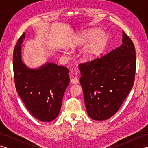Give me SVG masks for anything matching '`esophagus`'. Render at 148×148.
<instances>
[{"label": "esophagus", "mask_w": 148, "mask_h": 148, "mask_svg": "<svg viewBox=\"0 0 148 148\" xmlns=\"http://www.w3.org/2000/svg\"><path fill=\"white\" fill-rule=\"evenodd\" d=\"M71 82L73 84H77L78 83H79V80L77 79V78L74 77V78H72V79H71Z\"/></svg>", "instance_id": "34e87169"}]
</instances>
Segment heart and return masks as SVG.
Wrapping results in <instances>:
<instances>
[{"instance_id": "b5f03b06", "label": "heart", "mask_w": 148, "mask_h": 148, "mask_svg": "<svg viewBox=\"0 0 148 148\" xmlns=\"http://www.w3.org/2000/svg\"><path fill=\"white\" fill-rule=\"evenodd\" d=\"M99 32L100 30L98 29H90L80 32L69 43L68 47L74 49L89 42L81 52V58L86 62H93L101 55L108 42V35Z\"/></svg>"}]
</instances>
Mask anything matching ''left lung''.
<instances>
[{
  "mask_svg": "<svg viewBox=\"0 0 148 148\" xmlns=\"http://www.w3.org/2000/svg\"><path fill=\"white\" fill-rule=\"evenodd\" d=\"M122 44L101 58L79 65L87 114L97 121L118 111L132 88L136 56L133 42L123 31Z\"/></svg>",
  "mask_w": 148,
  "mask_h": 148,
  "instance_id": "8db88e82",
  "label": "left lung"
}]
</instances>
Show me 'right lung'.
Segmentation results:
<instances>
[{"label": "right lung", "mask_w": 148, "mask_h": 148, "mask_svg": "<svg viewBox=\"0 0 148 148\" xmlns=\"http://www.w3.org/2000/svg\"><path fill=\"white\" fill-rule=\"evenodd\" d=\"M24 32L13 52L16 89L28 111L40 121L49 122L57 117L63 97L69 84V70L55 63L46 62L37 68H30L22 59Z\"/></svg>", "instance_id": "add662e5"}]
</instances>
